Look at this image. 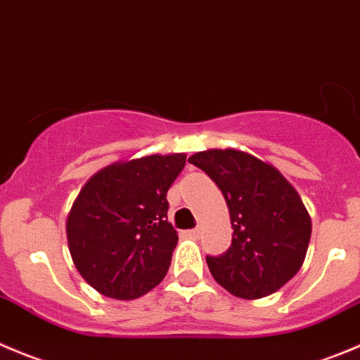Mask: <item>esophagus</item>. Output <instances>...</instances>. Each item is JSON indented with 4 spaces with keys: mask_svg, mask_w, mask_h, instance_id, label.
Instances as JSON below:
<instances>
[{
    "mask_svg": "<svg viewBox=\"0 0 360 360\" xmlns=\"http://www.w3.org/2000/svg\"><path fill=\"white\" fill-rule=\"evenodd\" d=\"M200 233H202V226H195V229L190 230V236H193V237H198Z\"/></svg>",
    "mask_w": 360,
    "mask_h": 360,
    "instance_id": "1",
    "label": "esophagus"
}]
</instances>
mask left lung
Wrapping results in <instances>:
<instances>
[{"label":"left lung","mask_w":360,"mask_h":360,"mask_svg":"<svg viewBox=\"0 0 360 360\" xmlns=\"http://www.w3.org/2000/svg\"><path fill=\"white\" fill-rule=\"evenodd\" d=\"M188 162L221 190L232 223V244L207 257L212 278L240 299L280 290L302 267L311 218L297 190L274 165L239 149H207Z\"/></svg>","instance_id":"1"}]
</instances>
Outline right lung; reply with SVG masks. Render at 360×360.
Returning a JSON list of instances; mask_svg holds the SVG:
<instances>
[{"label": "right lung", "instance_id": "1", "mask_svg": "<svg viewBox=\"0 0 360 360\" xmlns=\"http://www.w3.org/2000/svg\"><path fill=\"white\" fill-rule=\"evenodd\" d=\"M184 163V153L110 163L79 191L66 239L77 271L96 292L131 301L165 278L179 239L167 219V191Z\"/></svg>", "mask_w": 360, "mask_h": 360}]
</instances>
